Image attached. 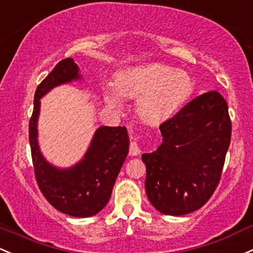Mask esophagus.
Wrapping results in <instances>:
<instances>
[{
  "label": "esophagus",
  "mask_w": 253,
  "mask_h": 253,
  "mask_svg": "<svg viewBox=\"0 0 253 253\" xmlns=\"http://www.w3.org/2000/svg\"><path fill=\"white\" fill-rule=\"evenodd\" d=\"M140 148L139 145H138V143L135 140L131 141V145H129V155L131 156H138V155L140 154Z\"/></svg>",
  "instance_id": "esophagus-1"
}]
</instances>
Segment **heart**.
I'll list each match as a JSON object with an SVG mask.
<instances>
[{
  "label": "heart",
  "mask_w": 253,
  "mask_h": 253,
  "mask_svg": "<svg viewBox=\"0 0 253 253\" xmlns=\"http://www.w3.org/2000/svg\"><path fill=\"white\" fill-rule=\"evenodd\" d=\"M115 90L105 93L112 107H122L121 97L138 98V114L146 122H160L179 109L193 88L191 77L161 63L137 66L120 72L114 82Z\"/></svg>",
  "instance_id": "b5f03b06"
}]
</instances>
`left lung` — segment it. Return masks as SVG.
<instances>
[{
    "instance_id": "left-lung-1",
    "label": "left lung",
    "mask_w": 253,
    "mask_h": 253,
    "mask_svg": "<svg viewBox=\"0 0 253 253\" xmlns=\"http://www.w3.org/2000/svg\"><path fill=\"white\" fill-rule=\"evenodd\" d=\"M162 144L143 154L150 203L165 215L181 216L209 201L220 182L232 124L226 99L203 93L160 126Z\"/></svg>"
}]
</instances>
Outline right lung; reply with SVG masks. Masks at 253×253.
Masks as SVG:
<instances>
[{
    "label": "right lung",
    "instance_id": "add662e5",
    "mask_svg": "<svg viewBox=\"0 0 253 253\" xmlns=\"http://www.w3.org/2000/svg\"><path fill=\"white\" fill-rule=\"evenodd\" d=\"M83 79L73 59L60 61L35 93L29 134L33 167L42 193L55 209L74 217H90L109 202L119 171L128 154L126 127L101 126L96 129L84 157L69 168L49 163L38 144L41 98L56 86Z\"/></svg>",
    "mask_w": 253,
    "mask_h": 253
}]
</instances>
